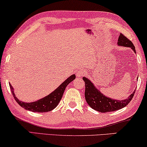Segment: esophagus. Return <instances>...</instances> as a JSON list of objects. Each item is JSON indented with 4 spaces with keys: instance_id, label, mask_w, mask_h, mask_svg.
<instances>
[{
    "instance_id": "obj_1",
    "label": "esophagus",
    "mask_w": 147,
    "mask_h": 147,
    "mask_svg": "<svg viewBox=\"0 0 147 147\" xmlns=\"http://www.w3.org/2000/svg\"><path fill=\"white\" fill-rule=\"evenodd\" d=\"M86 73V71H84V69H79L78 71L76 72V76H77L78 78H81L82 76H83Z\"/></svg>"
}]
</instances>
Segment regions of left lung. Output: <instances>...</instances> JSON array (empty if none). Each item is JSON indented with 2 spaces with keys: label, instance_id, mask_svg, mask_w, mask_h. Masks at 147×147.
I'll list each match as a JSON object with an SVG mask.
<instances>
[{
  "label": "left lung",
  "instance_id": "1",
  "mask_svg": "<svg viewBox=\"0 0 147 147\" xmlns=\"http://www.w3.org/2000/svg\"><path fill=\"white\" fill-rule=\"evenodd\" d=\"M117 45L120 47L131 48L134 53H136L135 47L132 41L127 39L123 34H119ZM83 80L85 82V98L87 103L93 109L101 113L117 111L125 107L131 101L136 90H134L132 94L129 95L127 98L121 100H115L105 96L87 78L83 77Z\"/></svg>",
  "mask_w": 147,
  "mask_h": 147
}]
</instances>
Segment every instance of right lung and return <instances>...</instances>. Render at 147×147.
Returning a JSON list of instances; mask_svg holds the SVG:
<instances>
[{"mask_svg": "<svg viewBox=\"0 0 147 147\" xmlns=\"http://www.w3.org/2000/svg\"><path fill=\"white\" fill-rule=\"evenodd\" d=\"M75 78L76 75L73 74V75L69 76L67 79H66L62 84H61L59 86L55 89L51 94H49L42 98L36 100V101L31 102H25L21 101L20 99H18L15 96L14 89H13L12 86L11 85V84H9V86H10L11 92H12L15 100L21 107H22L25 109L32 112L45 113V112L52 111L58 105L59 102H60L61 99L62 98L67 86L69 84L70 82H71Z\"/></svg>", "mask_w": 147, "mask_h": 147, "instance_id": "add662e5", "label": "right lung"}]
</instances>
